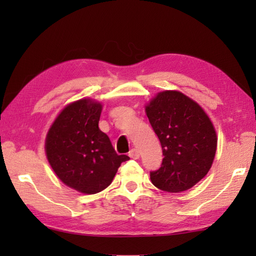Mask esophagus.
<instances>
[{
  "mask_svg": "<svg viewBox=\"0 0 256 256\" xmlns=\"http://www.w3.org/2000/svg\"><path fill=\"white\" fill-rule=\"evenodd\" d=\"M128 156L131 157V158H133V160H138V157H140V153H138V150L136 148H132L131 150L128 152Z\"/></svg>",
  "mask_w": 256,
  "mask_h": 256,
  "instance_id": "1",
  "label": "esophagus"
}]
</instances>
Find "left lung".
Segmentation results:
<instances>
[{
	"label": "left lung",
	"mask_w": 256,
	"mask_h": 256,
	"mask_svg": "<svg viewBox=\"0 0 256 256\" xmlns=\"http://www.w3.org/2000/svg\"><path fill=\"white\" fill-rule=\"evenodd\" d=\"M162 150L160 168L150 172L155 187L180 192L194 187L211 168L216 133L197 102L179 91L157 94L145 108Z\"/></svg>",
	"instance_id": "left-lung-1"
}]
</instances>
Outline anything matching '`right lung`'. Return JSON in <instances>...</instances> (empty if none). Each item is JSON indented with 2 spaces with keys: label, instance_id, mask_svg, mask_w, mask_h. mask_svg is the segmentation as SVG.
I'll list each match as a JSON object with an SVG mask.
<instances>
[{
  "label": "right lung",
  "instance_id": "add662e5",
  "mask_svg": "<svg viewBox=\"0 0 256 256\" xmlns=\"http://www.w3.org/2000/svg\"><path fill=\"white\" fill-rule=\"evenodd\" d=\"M100 102L81 99L70 103L54 121L46 136L47 160L57 177L82 194H96L113 180L118 168L130 160L118 155L99 128Z\"/></svg>",
  "mask_w": 256,
  "mask_h": 256
}]
</instances>
